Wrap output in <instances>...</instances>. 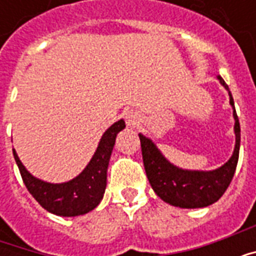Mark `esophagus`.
<instances>
[{"label": "esophagus", "mask_w": 256, "mask_h": 256, "mask_svg": "<svg viewBox=\"0 0 256 256\" xmlns=\"http://www.w3.org/2000/svg\"><path fill=\"white\" fill-rule=\"evenodd\" d=\"M124 120L128 128H136L140 123V115L134 111H128L124 114Z\"/></svg>", "instance_id": "obj_1"}]
</instances>
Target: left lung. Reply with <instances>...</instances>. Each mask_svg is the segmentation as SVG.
I'll list each match as a JSON object with an SVG mask.
<instances>
[{"mask_svg": "<svg viewBox=\"0 0 256 256\" xmlns=\"http://www.w3.org/2000/svg\"><path fill=\"white\" fill-rule=\"evenodd\" d=\"M216 78L220 79V84L229 92V101L233 106L236 134V145L233 155L224 166L211 172L180 168L162 155V152L152 142V140L142 134H138L145 172L150 186L163 202L180 208H202L218 202L228 189L236 172L240 150V123L234 110V101L230 90L220 75Z\"/></svg>", "mask_w": 256, "mask_h": 256, "instance_id": "obj_1", "label": "left lung"}]
</instances>
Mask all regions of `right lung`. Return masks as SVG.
<instances>
[{
	"label": "right lung",
	"instance_id": "add662e5",
	"mask_svg": "<svg viewBox=\"0 0 256 256\" xmlns=\"http://www.w3.org/2000/svg\"><path fill=\"white\" fill-rule=\"evenodd\" d=\"M126 128L120 119L106 128L102 134L94 155L79 176L63 184L45 182L31 176L26 170L14 150L16 164L19 167L26 188L44 208L60 216H76L94 210L104 196L106 186V168L118 133Z\"/></svg>",
	"mask_w": 256,
	"mask_h": 256
}]
</instances>
